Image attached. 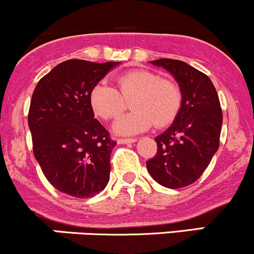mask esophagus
Returning <instances> with one entry per match:
<instances>
[{
  "mask_svg": "<svg viewBox=\"0 0 254 254\" xmlns=\"http://www.w3.org/2000/svg\"><path fill=\"white\" fill-rule=\"evenodd\" d=\"M134 141H137V139H135V138H120V139H117V143H119V144H132V143H134Z\"/></svg>",
  "mask_w": 254,
  "mask_h": 254,
  "instance_id": "34e87169",
  "label": "esophagus"
}]
</instances>
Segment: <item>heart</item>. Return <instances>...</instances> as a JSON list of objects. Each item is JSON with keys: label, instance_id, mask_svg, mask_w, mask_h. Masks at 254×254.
I'll use <instances>...</instances> for the list:
<instances>
[{"label": "heart", "instance_id": "heart-1", "mask_svg": "<svg viewBox=\"0 0 254 254\" xmlns=\"http://www.w3.org/2000/svg\"><path fill=\"white\" fill-rule=\"evenodd\" d=\"M116 88L104 82L95 83L88 94L92 110L103 120L116 117L130 100L133 111L116 120L114 129L130 135L152 126L165 127L178 115L182 92L176 83L146 70H129L115 78Z\"/></svg>", "mask_w": 254, "mask_h": 254}]
</instances>
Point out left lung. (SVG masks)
Instances as JSON below:
<instances>
[{"label":"left lung","instance_id":"8db88e82","mask_svg":"<svg viewBox=\"0 0 254 254\" xmlns=\"http://www.w3.org/2000/svg\"><path fill=\"white\" fill-rule=\"evenodd\" d=\"M151 64L173 75L182 92V105L174 122L155 138L157 152L146 168L159 184L179 189L202 176L219 148L223 113L213 83L206 73L176 59Z\"/></svg>","mask_w":254,"mask_h":254}]
</instances>
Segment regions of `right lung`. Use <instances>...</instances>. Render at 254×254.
<instances>
[{
    "instance_id": "obj_1",
    "label": "right lung",
    "mask_w": 254,
    "mask_h": 254,
    "mask_svg": "<svg viewBox=\"0 0 254 254\" xmlns=\"http://www.w3.org/2000/svg\"><path fill=\"white\" fill-rule=\"evenodd\" d=\"M117 64L63 62L41 78L32 93L28 122L34 155L47 181L72 197H93L110 178L116 141L94 119L88 94Z\"/></svg>"
}]
</instances>
